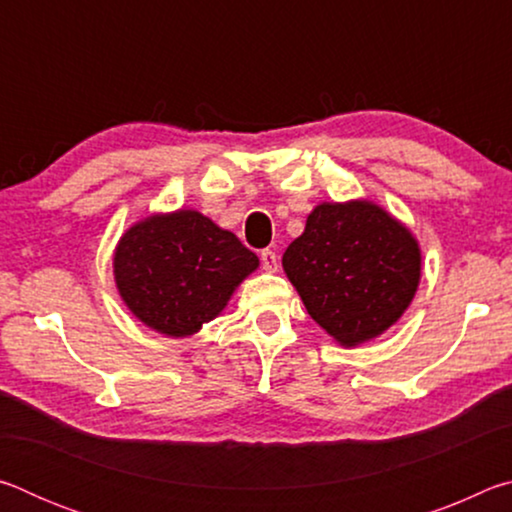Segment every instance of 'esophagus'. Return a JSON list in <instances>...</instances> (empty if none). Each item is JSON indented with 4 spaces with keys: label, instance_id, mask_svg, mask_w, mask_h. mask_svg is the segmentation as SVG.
Instances as JSON below:
<instances>
[{
    "label": "esophagus",
    "instance_id": "obj_1",
    "mask_svg": "<svg viewBox=\"0 0 512 512\" xmlns=\"http://www.w3.org/2000/svg\"><path fill=\"white\" fill-rule=\"evenodd\" d=\"M262 268L264 271H268V273H273V271H277V255L273 253L271 248H266V250H262Z\"/></svg>",
    "mask_w": 512,
    "mask_h": 512
}]
</instances>
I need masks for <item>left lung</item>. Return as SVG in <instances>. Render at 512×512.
I'll list each match as a JSON object with an SVG mask.
<instances>
[{
	"label": "left lung",
	"mask_w": 512,
	"mask_h": 512,
	"mask_svg": "<svg viewBox=\"0 0 512 512\" xmlns=\"http://www.w3.org/2000/svg\"><path fill=\"white\" fill-rule=\"evenodd\" d=\"M309 316L341 345L386 332L411 305L420 248L411 232L368 201L323 203L282 257Z\"/></svg>",
	"instance_id": "left-lung-1"
}]
</instances>
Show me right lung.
<instances>
[{
    "label": "right lung",
    "mask_w": 512,
    "mask_h": 512,
    "mask_svg": "<svg viewBox=\"0 0 512 512\" xmlns=\"http://www.w3.org/2000/svg\"><path fill=\"white\" fill-rule=\"evenodd\" d=\"M259 264L228 230L180 210L151 216L121 237L115 280L133 314L167 336H189L210 323Z\"/></svg>",
    "instance_id": "1"
}]
</instances>
